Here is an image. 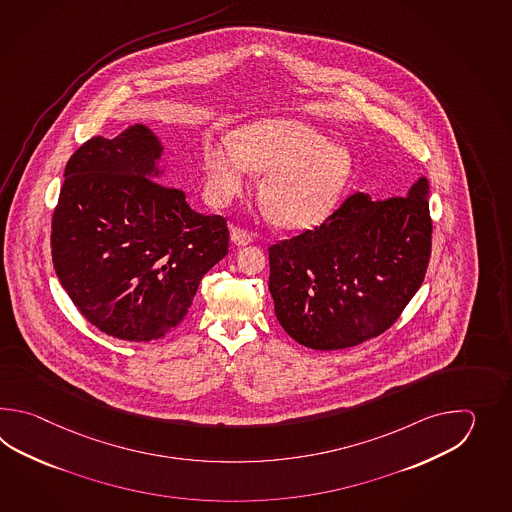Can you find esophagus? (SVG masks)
Returning a JSON list of instances; mask_svg holds the SVG:
<instances>
[{
	"instance_id": "esophagus-1",
	"label": "esophagus",
	"mask_w": 512,
	"mask_h": 512,
	"mask_svg": "<svg viewBox=\"0 0 512 512\" xmlns=\"http://www.w3.org/2000/svg\"><path fill=\"white\" fill-rule=\"evenodd\" d=\"M230 240L236 245H249L252 241V234L249 230L240 229V227H230Z\"/></svg>"
}]
</instances>
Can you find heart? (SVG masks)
<instances>
[{"label":"heart","mask_w":512,"mask_h":512,"mask_svg":"<svg viewBox=\"0 0 512 512\" xmlns=\"http://www.w3.org/2000/svg\"><path fill=\"white\" fill-rule=\"evenodd\" d=\"M208 192L218 205L240 196L251 168L265 177L260 201L280 227L309 229L335 210L353 161L346 148L329 144L313 126L293 119L261 120L234 139L210 141L203 148Z\"/></svg>","instance_id":"heart-1"}]
</instances>
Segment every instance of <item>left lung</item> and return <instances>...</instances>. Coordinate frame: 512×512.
Wrapping results in <instances>:
<instances>
[{
	"mask_svg": "<svg viewBox=\"0 0 512 512\" xmlns=\"http://www.w3.org/2000/svg\"><path fill=\"white\" fill-rule=\"evenodd\" d=\"M428 181L408 196H349L313 230L269 249L274 313L305 348L359 346L395 324L432 252Z\"/></svg>",
	"mask_w": 512,
	"mask_h": 512,
	"instance_id": "8db88e82",
	"label": "left lung"
}]
</instances>
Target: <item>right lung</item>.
<instances>
[{
    "mask_svg": "<svg viewBox=\"0 0 512 512\" xmlns=\"http://www.w3.org/2000/svg\"><path fill=\"white\" fill-rule=\"evenodd\" d=\"M161 142L142 124L93 137L67 161L51 223L56 276L87 322L150 342L185 318L201 278L229 252L227 219L155 181Z\"/></svg>",
    "mask_w": 512,
    "mask_h": 512,
    "instance_id": "add662e5",
    "label": "right lung"
}]
</instances>
